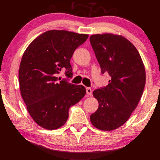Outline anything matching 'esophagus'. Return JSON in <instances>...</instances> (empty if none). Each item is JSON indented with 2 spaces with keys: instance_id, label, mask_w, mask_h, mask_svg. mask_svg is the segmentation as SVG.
<instances>
[{
  "instance_id": "obj_1",
  "label": "esophagus",
  "mask_w": 160,
  "mask_h": 160,
  "mask_svg": "<svg viewBox=\"0 0 160 160\" xmlns=\"http://www.w3.org/2000/svg\"><path fill=\"white\" fill-rule=\"evenodd\" d=\"M86 92H87V95L88 96H91L92 95V91L91 88H89V87H87Z\"/></svg>"
}]
</instances>
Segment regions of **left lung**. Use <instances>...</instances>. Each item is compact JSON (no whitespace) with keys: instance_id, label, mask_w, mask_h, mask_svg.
I'll return each instance as SVG.
<instances>
[{"instance_id":"left-lung-1","label":"left lung","mask_w":160,"mask_h":160,"mask_svg":"<svg viewBox=\"0 0 160 160\" xmlns=\"http://www.w3.org/2000/svg\"><path fill=\"white\" fill-rule=\"evenodd\" d=\"M89 41L101 73L110 76L106 87L93 92L99 106L90 121L99 130H113L128 121L138 104L146 84L145 68L138 51L123 36L96 34Z\"/></svg>"}]
</instances>
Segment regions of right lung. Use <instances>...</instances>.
Segmentation results:
<instances>
[{"mask_svg":"<svg viewBox=\"0 0 160 160\" xmlns=\"http://www.w3.org/2000/svg\"><path fill=\"white\" fill-rule=\"evenodd\" d=\"M88 35L67 30H49L30 43L19 69L21 95L32 119L43 128L55 130L68 118L70 107L86 94L82 85L58 78L62 70L73 76L70 63L73 52Z\"/></svg>","mask_w":160,"mask_h":160,"instance_id":"1","label":"right lung"}]
</instances>
